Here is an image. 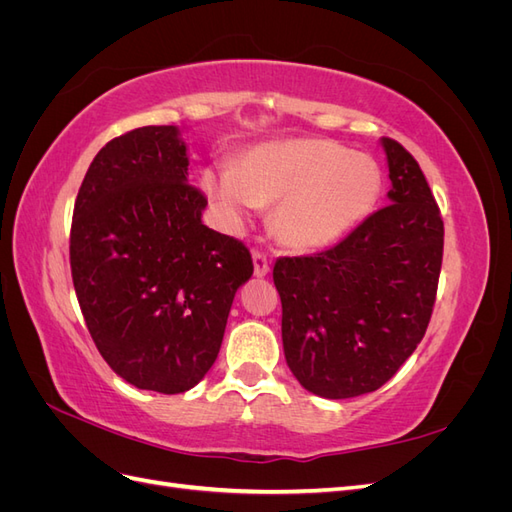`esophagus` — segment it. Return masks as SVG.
I'll return each mask as SVG.
<instances>
[{
	"mask_svg": "<svg viewBox=\"0 0 512 512\" xmlns=\"http://www.w3.org/2000/svg\"><path fill=\"white\" fill-rule=\"evenodd\" d=\"M269 269H271L269 256L256 250V252H254V275H256V277H265V275L269 273Z\"/></svg>",
	"mask_w": 512,
	"mask_h": 512,
	"instance_id": "1",
	"label": "esophagus"
}]
</instances>
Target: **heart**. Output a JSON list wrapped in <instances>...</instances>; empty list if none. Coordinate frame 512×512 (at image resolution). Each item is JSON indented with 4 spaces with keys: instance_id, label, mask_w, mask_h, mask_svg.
Listing matches in <instances>:
<instances>
[{
    "instance_id": "heart-1",
    "label": "heart",
    "mask_w": 512,
    "mask_h": 512,
    "mask_svg": "<svg viewBox=\"0 0 512 512\" xmlns=\"http://www.w3.org/2000/svg\"><path fill=\"white\" fill-rule=\"evenodd\" d=\"M200 179L230 226L275 203L273 232L303 252L327 247L363 222L382 188L374 160L322 138L254 147L237 166L205 168Z\"/></svg>"
}]
</instances>
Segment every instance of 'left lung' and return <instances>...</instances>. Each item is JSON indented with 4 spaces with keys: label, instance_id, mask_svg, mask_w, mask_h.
<instances>
[{
    "label": "left lung",
    "instance_id": "obj_1",
    "mask_svg": "<svg viewBox=\"0 0 512 512\" xmlns=\"http://www.w3.org/2000/svg\"><path fill=\"white\" fill-rule=\"evenodd\" d=\"M391 203L314 256L277 258L282 342L309 393L348 399L378 391L421 344L436 303L444 222L421 166L382 138Z\"/></svg>",
    "mask_w": 512,
    "mask_h": 512
}]
</instances>
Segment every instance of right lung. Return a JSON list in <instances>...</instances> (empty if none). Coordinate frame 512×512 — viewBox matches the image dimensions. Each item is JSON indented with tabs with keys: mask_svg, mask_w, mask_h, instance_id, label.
I'll list each match as a JSON object with an SVG mask.
<instances>
[{
	"mask_svg": "<svg viewBox=\"0 0 512 512\" xmlns=\"http://www.w3.org/2000/svg\"><path fill=\"white\" fill-rule=\"evenodd\" d=\"M207 196L188 183L175 126L108 141L74 203L70 269L102 359L136 389L190 391L218 359L252 254L200 222Z\"/></svg>",
	"mask_w": 512,
	"mask_h": 512,
	"instance_id": "add662e5",
	"label": "right lung"
}]
</instances>
